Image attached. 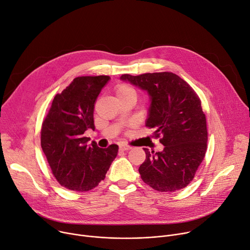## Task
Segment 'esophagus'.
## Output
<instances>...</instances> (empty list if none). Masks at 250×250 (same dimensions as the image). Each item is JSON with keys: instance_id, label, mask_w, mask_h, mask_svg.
Wrapping results in <instances>:
<instances>
[{"instance_id": "34e87169", "label": "esophagus", "mask_w": 250, "mask_h": 250, "mask_svg": "<svg viewBox=\"0 0 250 250\" xmlns=\"http://www.w3.org/2000/svg\"><path fill=\"white\" fill-rule=\"evenodd\" d=\"M131 147L129 146H126V145H121L120 146V149L123 150V151H126V150H129Z\"/></svg>"}]
</instances>
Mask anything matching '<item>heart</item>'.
I'll list each match as a JSON object with an SVG mask.
<instances>
[{"label":"heart","instance_id":"1","mask_svg":"<svg viewBox=\"0 0 250 250\" xmlns=\"http://www.w3.org/2000/svg\"><path fill=\"white\" fill-rule=\"evenodd\" d=\"M116 96L118 98H123L126 96H135V92L132 87L125 83H120L116 87Z\"/></svg>","mask_w":250,"mask_h":250}]
</instances>
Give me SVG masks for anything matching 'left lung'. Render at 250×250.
<instances>
[{"mask_svg":"<svg viewBox=\"0 0 250 250\" xmlns=\"http://www.w3.org/2000/svg\"><path fill=\"white\" fill-rule=\"evenodd\" d=\"M122 80L147 90L151 98L146 127L165 146L162 152H146L139 171L144 183L157 191L173 192L194 178L208 149V126L194 89L170 72L125 74Z\"/></svg>","mask_w":250,"mask_h":250,"instance_id":"8db88e82","label":"left lung"}]
</instances>
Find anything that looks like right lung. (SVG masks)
Here are the masks:
<instances>
[{
    "label": "right lung",
    "mask_w": 250,
    "mask_h": 250,
    "mask_svg": "<svg viewBox=\"0 0 250 250\" xmlns=\"http://www.w3.org/2000/svg\"><path fill=\"white\" fill-rule=\"evenodd\" d=\"M108 76L78 77L53 100L42 124L41 146L58 183L70 190L88 191L104 179L118 151L95 143L87 146L86 129H95L94 108Z\"/></svg>",
    "instance_id": "right-lung-1"
}]
</instances>
